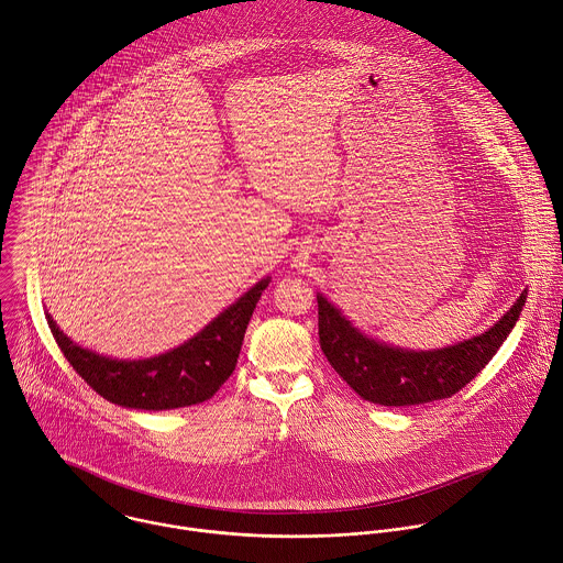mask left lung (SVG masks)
Here are the masks:
<instances>
[{"mask_svg":"<svg viewBox=\"0 0 563 563\" xmlns=\"http://www.w3.org/2000/svg\"><path fill=\"white\" fill-rule=\"evenodd\" d=\"M528 289L484 333L451 346L416 351L364 335L338 307L318 294L320 346L338 376L362 398L385 407L444 400L466 387L512 331Z\"/></svg>","mask_w":563,"mask_h":563,"instance_id":"obj_1","label":"left lung"}]
</instances>
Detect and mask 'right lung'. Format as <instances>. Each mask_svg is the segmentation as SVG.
Wrapping results in <instances>:
<instances>
[{
  "instance_id": "add662e5",
  "label": "right lung",
  "mask_w": 563,
  "mask_h": 563,
  "mask_svg": "<svg viewBox=\"0 0 563 563\" xmlns=\"http://www.w3.org/2000/svg\"><path fill=\"white\" fill-rule=\"evenodd\" d=\"M267 285L269 276L258 280L195 338L143 360H119L84 349L57 327L51 313L46 318L66 360L99 396L125 409L169 411L210 400L232 376L245 329Z\"/></svg>"
}]
</instances>
